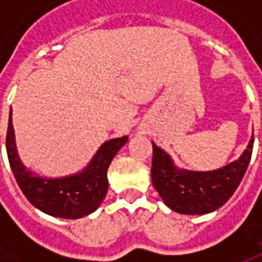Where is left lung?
I'll list each match as a JSON object with an SVG mask.
<instances>
[{
	"instance_id": "obj_1",
	"label": "left lung",
	"mask_w": 262,
	"mask_h": 262,
	"mask_svg": "<svg viewBox=\"0 0 262 262\" xmlns=\"http://www.w3.org/2000/svg\"><path fill=\"white\" fill-rule=\"evenodd\" d=\"M253 144L251 136L242 156L225 167L212 171H192L177 167L170 154L153 143V187L165 205L177 213H210L223 206L240 185L251 160Z\"/></svg>"
}]
</instances>
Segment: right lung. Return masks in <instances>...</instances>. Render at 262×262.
Instances as JSON below:
<instances>
[{"label": "right lung", "mask_w": 262, "mask_h": 262, "mask_svg": "<svg viewBox=\"0 0 262 262\" xmlns=\"http://www.w3.org/2000/svg\"><path fill=\"white\" fill-rule=\"evenodd\" d=\"M127 142V136L105 142L84 170L57 178L40 177L20 161L15 143L12 118L7 132V154L9 165L26 199L54 217L80 219L95 212L108 192V167L116 153Z\"/></svg>", "instance_id": "add662e5"}]
</instances>
